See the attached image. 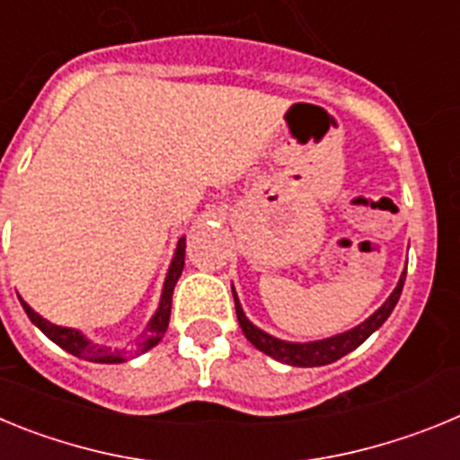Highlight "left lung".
<instances>
[{"mask_svg":"<svg viewBox=\"0 0 460 460\" xmlns=\"http://www.w3.org/2000/svg\"><path fill=\"white\" fill-rule=\"evenodd\" d=\"M408 270V267H405ZM403 283H405V271L398 279L396 288H394L392 295L387 296V302L382 304L376 313H373L371 318H367L357 327L348 329L343 334L329 336V339H320V341H306V343H292V341H283L276 339V336L267 334L260 327H255L249 318H246V313H243L242 304H239V296L233 288V296H234V308H237V320L239 327H242L243 336L251 341V345H255L260 352H265L270 355L271 359L280 361V364H288V367H302V368H311V367H324V364H332V361L341 359L348 352H352L355 348H359L373 332L385 324V320L392 315L394 306L398 304V296L403 292Z\"/></svg>","mask_w":460,"mask_h":460,"instance_id":"1","label":"left lung"}]
</instances>
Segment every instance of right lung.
I'll list each match as a JSON object with an SVG mask.
<instances>
[{
    "label": "right lung",
    "instance_id": "obj_1",
    "mask_svg": "<svg viewBox=\"0 0 460 460\" xmlns=\"http://www.w3.org/2000/svg\"><path fill=\"white\" fill-rule=\"evenodd\" d=\"M184 255H186V237H181L177 242V249H174L172 262L168 267V274L164 280V290H161V302H158L156 313L152 315V320L147 323L145 332L140 334V339H136V343H131L128 348H110V345H99L92 343L87 336L80 332V329L73 327H62V324H52L50 320H46L43 315L34 311L30 304L24 302L20 296V304H22L27 318L36 324V327L57 343L62 350H66L68 355H75L84 361H93V364H121V361H128L133 357L142 355V352L152 350L154 345L161 343L165 329L170 323V308H172V292L177 280H180L181 270H184Z\"/></svg>",
    "mask_w": 460,
    "mask_h": 460
}]
</instances>
